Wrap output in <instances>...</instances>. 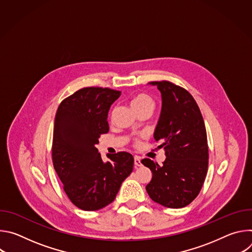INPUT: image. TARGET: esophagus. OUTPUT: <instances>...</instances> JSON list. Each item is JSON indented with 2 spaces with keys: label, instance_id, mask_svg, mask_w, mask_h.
Returning <instances> with one entry per match:
<instances>
[{
  "label": "esophagus",
  "instance_id": "obj_1",
  "mask_svg": "<svg viewBox=\"0 0 252 252\" xmlns=\"http://www.w3.org/2000/svg\"><path fill=\"white\" fill-rule=\"evenodd\" d=\"M140 160H141V159H140L139 157H137V156L134 157V166H135V167L141 165V161H140Z\"/></svg>",
  "mask_w": 252,
  "mask_h": 252
}]
</instances>
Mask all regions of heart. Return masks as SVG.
I'll return each mask as SVG.
<instances>
[{"label": "heart", "instance_id": "obj_1", "mask_svg": "<svg viewBox=\"0 0 252 252\" xmlns=\"http://www.w3.org/2000/svg\"><path fill=\"white\" fill-rule=\"evenodd\" d=\"M130 104L135 113L140 112V111H146V110L153 111L155 107L154 99L146 94H138L134 95L131 98ZM137 142H138V140L136 139L135 143H137Z\"/></svg>", "mask_w": 252, "mask_h": 252}]
</instances>
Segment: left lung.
<instances>
[{
	"instance_id": "left-lung-1",
	"label": "left lung",
	"mask_w": 252,
	"mask_h": 252,
	"mask_svg": "<svg viewBox=\"0 0 252 252\" xmlns=\"http://www.w3.org/2000/svg\"><path fill=\"white\" fill-rule=\"evenodd\" d=\"M161 94V112L154 136L161 141L162 165L150 158L141 163L153 177L146 189L150 197L169 208L189 205L199 193L208 167V146L204 122L193 96L168 81L152 82Z\"/></svg>"
}]
</instances>
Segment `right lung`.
<instances>
[{"mask_svg": "<svg viewBox=\"0 0 252 252\" xmlns=\"http://www.w3.org/2000/svg\"><path fill=\"white\" fill-rule=\"evenodd\" d=\"M120 95L109 88H84L64 98L56 114L53 164L69 200L86 211L112 203L132 171L130 154L120 152L103 162L95 148L110 129L107 114Z\"/></svg>", "mask_w": 252, "mask_h": 252, "instance_id": "obj_1", "label": "right lung"}]
</instances>
